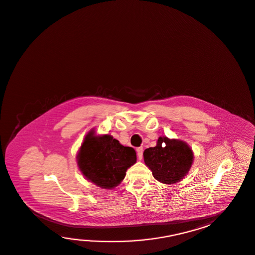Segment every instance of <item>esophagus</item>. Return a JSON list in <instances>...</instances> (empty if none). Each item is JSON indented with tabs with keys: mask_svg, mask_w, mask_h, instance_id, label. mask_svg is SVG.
Segmentation results:
<instances>
[{
	"mask_svg": "<svg viewBox=\"0 0 255 255\" xmlns=\"http://www.w3.org/2000/svg\"><path fill=\"white\" fill-rule=\"evenodd\" d=\"M136 151H137V155H138L139 160H141V159H142V152H143V148H142V147H138V148L136 149Z\"/></svg>",
	"mask_w": 255,
	"mask_h": 255,
	"instance_id": "esophagus-1",
	"label": "esophagus"
}]
</instances>
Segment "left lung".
<instances>
[{"label": "left lung", "mask_w": 255, "mask_h": 255, "mask_svg": "<svg viewBox=\"0 0 255 255\" xmlns=\"http://www.w3.org/2000/svg\"><path fill=\"white\" fill-rule=\"evenodd\" d=\"M143 158L157 181L172 184L181 181L189 172L193 154L184 141L159 137L157 145L146 149Z\"/></svg>", "instance_id": "left-lung-1"}]
</instances>
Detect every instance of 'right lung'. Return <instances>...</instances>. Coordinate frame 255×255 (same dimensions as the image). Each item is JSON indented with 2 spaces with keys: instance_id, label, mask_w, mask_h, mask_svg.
I'll use <instances>...</instances> for the list:
<instances>
[{
  "instance_id": "1",
  "label": "right lung",
  "mask_w": 255,
  "mask_h": 255,
  "mask_svg": "<svg viewBox=\"0 0 255 255\" xmlns=\"http://www.w3.org/2000/svg\"><path fill=\"white\" fill-rule=\"evenodd\" d=\"M136 162V151L122 145L113 136L94 135L90 131L78 153L81 172L91 182L113 189L125 179L126 171Z\"/></svg>"
}]
</instances>
